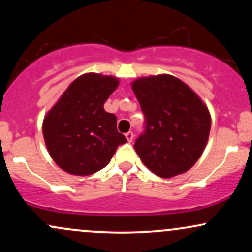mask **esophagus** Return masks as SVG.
<instances>
[{"mask_svg":"<svg viewBox=\"0 0 252 252\" xmlns=\"http://www.w3.org/2000/svg\"><path fill=\"white\" fill-rule=\"evenodd\" d=\"M126 140H128V142H131V141L134 140V132L128 131L126 134Z\"/></svg>","mask_w":252,"mask_h":252,"instance_id":"esophagus-1","label":"esophagus"}]
</instances>
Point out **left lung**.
<instances>
[{"mask_svg": "<svg viewBox=\"0 0 252 252\" xmlns=\"http://www.w3.org/2000/svg\"><path fill=\"white\" fill-rule=\"evenodd\" d=\"M132 91L146 118L144 131L134 144L144 166L164 179L192 168L209 140L207 106L189 85L169 74L138 78Z\"/></svg>", "mask_w": 252, "mask_h": 252, "instance_id": "obj_1", "label": "left lung"}]
</instances>
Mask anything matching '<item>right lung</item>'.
<instances>
[{"mask_svg": "<svg viewBox=\"0 0 252 252\" xmlns=\"http://www.w3.org/2000/svg\"><path fill=\"white\" fill-rule=\"evenodd\" d=\"M118 79L85 73L71 83L46 115L42 134L52 158L65 172L91 175L103 169L126 142L117 131V118L104 103L117 89Z\"/></svg>", "mask_w": 252, "mask_h": 252, "instance_id": "1", "label": "right lung"}]
</instances>
